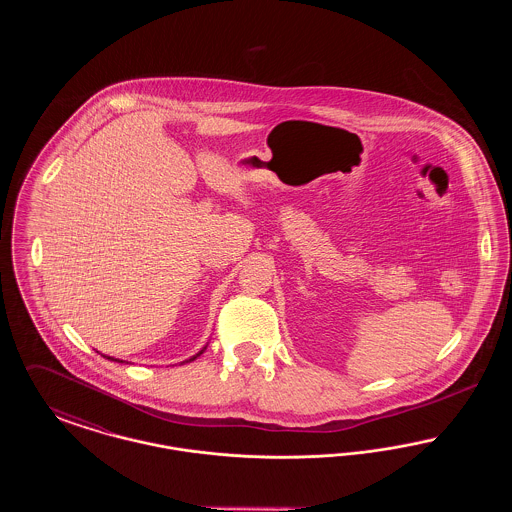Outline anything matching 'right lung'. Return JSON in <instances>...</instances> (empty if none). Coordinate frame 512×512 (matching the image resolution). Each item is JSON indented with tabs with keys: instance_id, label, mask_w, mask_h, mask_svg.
<instances>
[{
	"instance_id": "obj_1",
	"label": "right lung",
	"mask_w": 512,
	"mask_h": 512,
	"mask_svg": "<svg viewBox=\"0 0 512 512\" xmlns=\"http://www.w3.org/2000/svg\"><path fill=\"white\" fill-rule=\"evenodd\" d=\"M205 349H207V345H205V347H203L199 353H195L194 357H190L188 361H184V363H190V361H194V359H197V357H199V355H201ZM103 357H107V355H103ZM107 359H109V361H119V359H115V357H107ZM119 363H122V361H119Z\"/></svg>"
}]
</instances>
